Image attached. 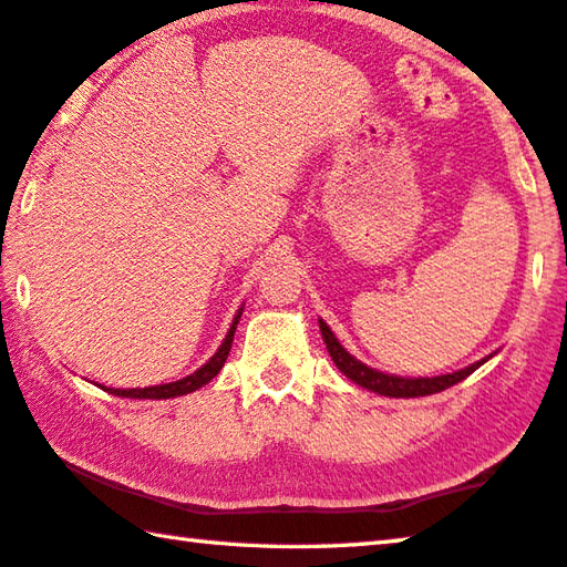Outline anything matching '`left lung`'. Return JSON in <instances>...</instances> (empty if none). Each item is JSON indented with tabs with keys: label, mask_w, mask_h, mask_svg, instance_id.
<instances>
[{
	"label": "left lung",
	"mask_w": 567,
	"mask_h": 567,
	"mask_svg": "<svg viewBox=\"0 0 567 567\" xmlns=\"http://www.w3.org/2000/svg\"><path fill=\"white\" fill-rule=\"evenodd\" d=\"M319 329L323 336V343L326 349H329L333 363L339 365V371L346 375V379H351L353 383H359L361 389H369L373 393H381V395H389V399H419V395H431V393H441L445 389H451V385L461 383L463 379H468V375L481 369V365L491 359H481L471 365H465L461 371H453V373H443V375H433V379H405V375H393V373H383V371H375L371 365L361 363L355 355H351L349 351L343 349L336 339L333 331L329 329V323L323 319H319Z\"/></svg>",
	"instance_id": "left-lung-1"
}]
</instances>
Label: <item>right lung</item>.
I'll return each instance as SVG.
<instances>
[{
	"label": "right lung",
	"instance_id": "obj_1",
	"mask_svg": "<svg viewBox=\"0 0 567 567\" xmlns=\"http://www.w3.org/2000/svg\"><path fill=\"white\" fill-rule=\"evenodd\" d=\"M241 311L244 309L236 311L231 329H228L224 343L218 346V351L202 365V369L194 371L192 375H186V379L162 383V385H148V389H104V391H109L112 395H122V399H156V401H164V399H176V395H186V393H194L196 389H202V385H206L218 371L224 369L226 355H228V351H231V343H234L236 323H238V319H241Z\"/></svg>",
	"mask_w": 567,
	"mask_h": 567
}]
</instances>
